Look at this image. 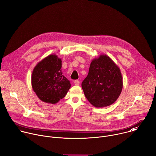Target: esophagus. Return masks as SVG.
Instances as JSON below:
<instances>
[{
  "instance_id": "obj_1",
  "label": "esophagus",
  "mask_w": 156,
  "mask_h": 156,
  "mask_svg": "<svg viewBox=\"0 0 156 156\" xmlns=\"http://www.w3.org/2000/svg\"><path fill=\"white\" fill-rule=\"evenodd\" d=\"M74 84H75V85H79V84H80V81H79L78 80H75V81H74Z\"/></svg>"
}]
</instances>
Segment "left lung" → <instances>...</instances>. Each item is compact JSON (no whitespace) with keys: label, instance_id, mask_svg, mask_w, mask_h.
Here are the masks:
<instances>
[{"label":"left lung","instance_id":"left-lung-1","mask_svg":"<svg viewBox=\"0 0 156 156\" xmlns=\"http://www.w3.org/2000/svg\"><path fill=\"white\" fill-rule=\"evenodd\" d=\"M81 86L86 99L93 106H109L117 101L122 91L120 70L108 55L101 54L92 60Z\"/></svg>","mask_w":156,"mask_h":156}]
</instances>
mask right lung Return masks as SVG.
<instances>
[{
  "instance_id": "add662e5",
  "label": "right lung",
  "mask_w": 156,
  "mask_h": 156,
  "mask_svg": "<svg viewBox=\"0 0 156 156\" xmlns=\"http://www.w3.org/2000/svg\"><path fill=\"white\" fill-rule=\"evenodd\" d=\"M62 60L51 54L37 63L31 76L33 91L40 100L56 104L67 94L71 87L70 81L62 72Z\"/></svg>"
}]
</instances>
